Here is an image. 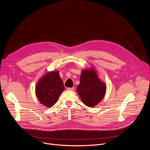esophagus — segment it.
<instances>
[{
	"label": "esophagus",
	"mask_w": 150,
	"mask_h": 150,
	"mask_svg": "<svg viewBox=\"0 0 150 150\" xmlns=\"http://www.w3.org/2000/svg\"><path fill=\"white\" fill-rule=\"evenodd\" d=\"M68 90H69V91H72L74 90V87H72V88H67Z\"/></svg>",
	"instance_id": "1"
}]
</instances>
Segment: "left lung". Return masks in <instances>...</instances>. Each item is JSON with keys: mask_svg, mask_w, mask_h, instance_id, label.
Here are the masks:
<instances>
[{"mask_svg": "<svg viewBox=\"0 0 150 150\" xmlns=\"http://www.w3.org/2000/svg\"><path fill=\"white\" fill-rule=\"evenodd\" d=\"M76 91L82 101L87 106L93 108L103 99L106 85L100 79L95 69L90 68L81 71Z\"/></svg>", "mask_w": 150, "mask_h": 150, "instance_id": "obj_1", "label": "left lung"}]
</instances>
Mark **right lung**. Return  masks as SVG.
I'll use <instances>...</instances> for the list:
<instances>
[{
  "label": "right lung",
  "mask_w": 150,
  "mask_h": 150,
  "mask_svg": "<svg viewBox=\"0 0 150 150\" xmlns=\"http://www.w3.org/2000/svg\"><path fill=\"white\" fill-rule=\"evenodd\" d=\"M64 90L65 87L59 72L51 71L46 73L38 81L35 94L41 104L51 108L56 103Z\"/></svg>",
  "instance_id": "right-lung-1"
}]
</instances>
